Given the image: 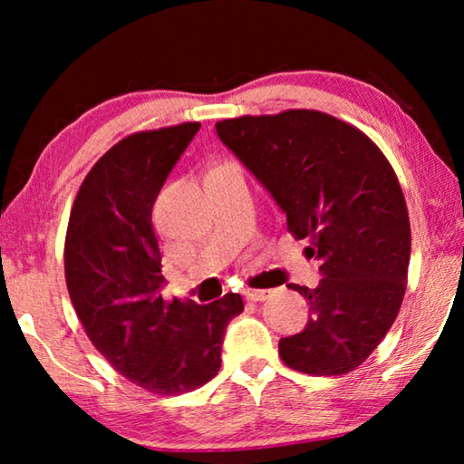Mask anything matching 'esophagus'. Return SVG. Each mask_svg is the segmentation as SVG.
Segmentation results:
<instances>
[{
	"label": "esophagus",
	"mask_w": 464,
	"mask_h": 464,
	"mask_svg": "<svg viewBox=\"0 0 464 464\" xmlns=\"http://www.w3.org/2000/svg\"><path fill=\"white\" fill-rule=\"evenodd\" d=\"M243 296H246L247 301L262 303V301H266V298H270V290H246Z\"/></svg>",
	"instance_id": "34e87169"
}]
</instances>
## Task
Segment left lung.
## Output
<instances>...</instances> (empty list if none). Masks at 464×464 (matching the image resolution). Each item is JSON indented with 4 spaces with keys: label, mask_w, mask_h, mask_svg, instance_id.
<instances>
[{
    "label": "left lung",
    "mask_w": 464,
    "mask_h": 464,
    "mask_svg": "<svg viewBox=\"0 0 464 464\" xmlns=\"http://www.w3.org/2000/svg\"><path fill=\"white\" fill-rule=\"evenodd\" d=\"M217 135L321 264L315 288L290 285L311 317L301 334L282 337V360L317 376L354 371L405 295L411 231L395 171L364 132L317 110L229 119L217 122Z\"/></svg>",
    "instance_id": "1"
}]
</instances>
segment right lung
Listing matches in <instances>:
<instances>
[{"label":"right lung","mask_w":464,"mask_h":464,"mask_svg":"<svg viewBox=\"0 0 464 464\" xmlns=\"http://www.w3.org/2000/svg\"><path fill=\"white\" fill-rule=\"evenodd\" d=\"M200 122L135 132L85 176L65 239V280L85 334L122 376L155 395L207 384L221 368L237 293L208 304L166 303L153 202Z\"/></svg>","instance_id":"obj_1"}]
</instances>
